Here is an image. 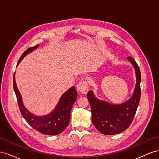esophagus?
Returning <instances> with one entry per match:
<instances>
[{
	"instance_id": "34e87169",
	"label": "esophagus",
	"mask_w": 159,
	"mask_h": 159,
	"mask_svg": "<svg viewBox=\"0 0 159 159\" xmlns=\"http://www.w3.org/2000/svg\"><path fill=\"white\" fill-rule=\"evenodd\" d=\"M77 89L81 93L86 94L89 90V85L87 81H81L77 85Z\"/></svg>"
}]
</instances>
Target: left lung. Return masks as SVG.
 Returning <instances> with one entry per match:
<instances>
[{"label": "left lung", "mask_w": 159, "mask_h": 159, "mask_svg": "<svg viewBox=\"0 0 159 159\" xmlns=\"http://www.w3.org/2000/svg\"><path fill=\"white\" fill-rule=\"evenodd\" d=\"M134 69L136 84L132 96L121 104H112L95 97L89 91L87 98L91 105V120L95 128L104 134L113 135L121 133L131 124L141 98V71L132 57H127Z\"/></svg>", "instance_id": "8db88e82"}]
</instances>
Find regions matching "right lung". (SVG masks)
<instances>
[{
	"label": "right lung",
	"instance_id": "1",
	"mask_svg": "<svg viewBox=\"0 0 159 159\" xmlns=\"http://www.w3.org/2000/svg\"><path fill=\"white\" fill-rule=\"evenodd\" d=\"M39 44L30 48L24 52L19 59L16 66L28 54L36 50ZM13 87L17 98L19 109L22 117L33 129L47 135H55L63 132L68 127L70 120L71 110L78 97V93L74 86H72L62 94L58 103L52 112L42 116H37L32 113L24 105L22 96L15 81V73L13 77Z\"/></svg>",
	"mask_w": 159,
	"mask_h": 159
}]
</instances>
